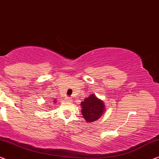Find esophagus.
Returning a JSON list of instances; mask_svg holds the SVG:
<instances>
[{
  "instance_id": "esophagus-1",
  "label": "esophagus",
  "mask_w": 159,
  "mask_h": 159,
  "mask_svg": "<svg viewBox=\"0 0 159 159\" xmlns=\"http://www.w3.org/2000/svg\"><path fill=\"white\" fill-rule=\"evenodd\" d=\"M66 102H70L72 101V99H71V98H69V97H66Z\"/></svg>"
}]
</instances>
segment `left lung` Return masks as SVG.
I'll return each instance as SVG.
<instances>
[{
  "label": "left lung",
  "mask_w": 159,
  "mask_h": 159,
  "mask_svg": "<svg viewBox=\"0 0 159 159\" xmlns=\"http://www.w3.org/2000/svg\"><path fill=\"white\" fill-rule=\"evenodd\" d=\"M82 107L81 113L87 122H93L102 117L105 111V106L103 101L91 94L86 98L80 104Z\"/></svg>",
  "instance_id": "obj_1"
}]
</instances>
